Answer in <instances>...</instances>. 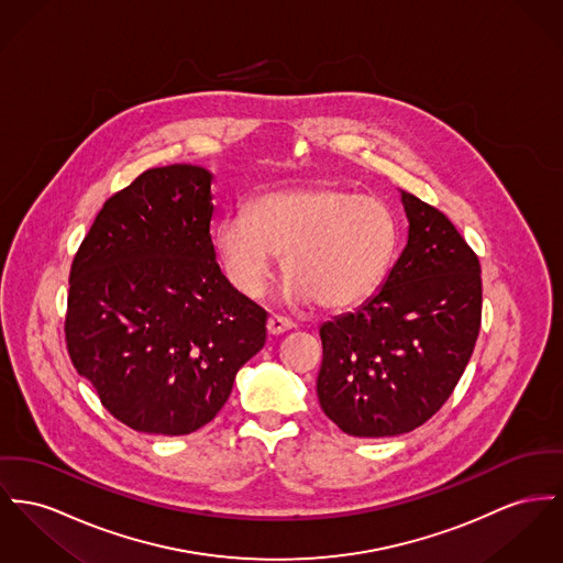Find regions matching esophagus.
<instances>
[{
	"mask_svg": "<svg viewBox=\"0 0 563 563\" xmlns=\"http://www.w3.org/2000/svg\"><path fill=\"white\" fill-rule=\"evenodd\" d=\"M290 329H295V322L290 318H284V316H277V313H273L268 318V322H266V331L271 335H282V333H286Z\"/></svg>",
	"mask_w": 563,
	"mask_h": 563,
	"instance_id": "34e87169",
	"label": "esophagus"
}]
</instances>
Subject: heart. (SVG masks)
Returning <instances> with one entry per match:
<instances>
[{"label":"heart","mask_w":563,"mask_h":563,"mask_svg":"<svg viewBox=\"0 0 563 563\" xmlns=\"http://www.w3.org/2000/svg\"><path fill=\"white\" fill-rule=\"evenodd\" d=\"M216 245L234 288L263 297L275 256H284L288 297L324 309H347L369 299L397 247L393 209L335 186L279 189L256 198L245 216L218 225Z\"/></svg>","instance_id":"heart-1"}]
</instances>
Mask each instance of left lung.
<instances>
[{"mask_svg": "<svg viewBox=\"0 0 563 563\" xmlns=\"http://www.w3.org/2000/svg\"><path fill=\"white\" fill-rule=\"evenodd\" d=\"M408 245L384 286L320 327L318 399L354 438L408 433L465 372L483 318L481 263L449 218L401 191Z\"/></svg>", "mask_w": 563, "mask_h": 563, "instance_id": "8db88e82", "label": "left lung"}]
</instances>
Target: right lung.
<instances>
[{"label": "right lung", "instance_id": "obj_1", "mask_svg": "<svg viewBox=\"0 0 563 563\" xmlns=\"http://www.w3.org/2000/svg\"><path fill=\"white\" fill-rule=\"evenodd\" d=\"M211 181L191 164L145 170L104 202L70 268V361L141 433L211 422L266 341V311L216 263Z\"/></svg>", "mask_w": 563, "mask_h": 563}]
</instances>
